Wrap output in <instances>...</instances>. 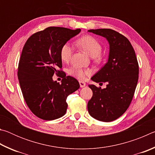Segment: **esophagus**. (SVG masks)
I'll return each mask as SVG.
<instances>
[{"instance_id":"esophagus-1","label":"esophagus","mask_w":155,"mask_h":155,"mask_svg":"<svg viewBox=\"0 0 155 155\" xmlns=\"http://www.w3.org/2000/svg\"><path fill=\"white\" fill-rule=\"evenodd\" d=\"M79 84H80V87H84L86 85V84L85 82H83V81H79Z\"/></svg>"}]
</instances>
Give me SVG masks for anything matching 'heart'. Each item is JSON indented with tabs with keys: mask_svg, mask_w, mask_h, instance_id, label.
<instances>
[{
	"mask_svg": "<svg viewBox=\"0 0 155 155\" xmlns=\"http://www.w3.org/2000/svg\"><path fill=\"white\" fill-rule=\"evenodd\" d=\"M77 46L83 50L89 56L96 61L100 59L102 46L99 41L91 35H84L76 41ZM73 49L69 44H64L60 51V57L64 62H67L72 56ZM69 74L80 80H83L91 74L90 70H85L78 67H72L69 70Z\"/></svg>",
	"mask_w": 155,
	"mask_h": 155,
	"instance_id": "1",
	"label": "heart"
}]
</instances>
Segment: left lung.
<instances>
[{"label": "left lung", "mask_w": 155, "mask_h": 155, "mask_svg": "<svg viewBox=\"0 0 155 155\" xmlns=\"http://www.w3.org/2000/svg\"><path fill=\"white\" fill-rule=\"evenodd\" d=\"M88 32L106 38L109 45L108 61L91 79L107 83L106 88L89 85L93 96L88 101V112L94 118L111 122L127 111L134 95L139 77V65L128 39L109 28L90 29Z\"/></svg>", "instance_id": "left-lung-1"}]
</instances>
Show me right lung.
<instances>
[{
  "label": "right lung",
  "mask_w": 155,
  "mask_h": 155,
  "mask_svg": "<svg viewBox=\"0 0 155 155\" xmlns=\"http://www.w3.org/2000/svg\"><path fill=\"white\" fill-rule=\"evenodd\" d=\"M51 27L31 35L25 43L18 65V77L28 108L44 120H55L64 115L67 96L80 87L74 77H63L61 84L53 81L54 73L62 68L60 51L68 40L81 32Z\"/></svg>",
  "instance_id": "right-lung-1"
}]
</instances>
